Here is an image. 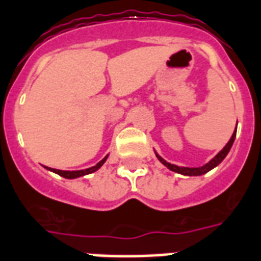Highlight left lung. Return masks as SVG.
<instances>
[{"mask_svg":"<svg viewBox=\"0 0 261 261\" xmlns=\"http://www.w3.org/2000/svg\"><path fill=\"white\" fill-rule=\"evenodd\" d=\"M236 134H237V128L236 131L232 133L231 138H230V141L227 142V145L224 146L220 152L216 154V156L211 160L210 163H206L205 166L202 167H197V168H188V167H178V166H174V164H170V163H167L164 159H162V157L159 156L156 153L157 159L160 160V162L164 164V166L167 167V168H170L171 171H174V172H178V174H182V175H189V176H197V175H202V174H206L208 171H211L212 168H215L216 166H219L220 163L223 162V159L226 156H227V153L230 152V149H231L232 144H234V139H236Z\"/></svg>","mask_w":261,"mask_h":261,"instance_id":"left-lung-1","label":"left lung"}]
</instances>
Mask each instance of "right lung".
Returning <instances> with one entry per match:
<instances>
[{
	"label": "right lung",
	"instance_id": "right-lung-1",
	"mask_svg": "<svg viewBox=\"0 0 261 261\" xmlns=\"http://www.w3.org/2000/svg\"><path fill=\"white\" fill-rule=\"evenodd\" d=\"M107 157L105 156L98 164H95L94 167H90V168H86V170H79V171H61V170H55V168H49L50 171L56 172V174H59L60 176H63V178H67V179H73V178H79V176H83V175H87V174H91V172H94L99 168V167L102 166L107 160Z\"/></svg>",
	"mask_w": 261,
	"mask_h": 261
}]
</instances>
